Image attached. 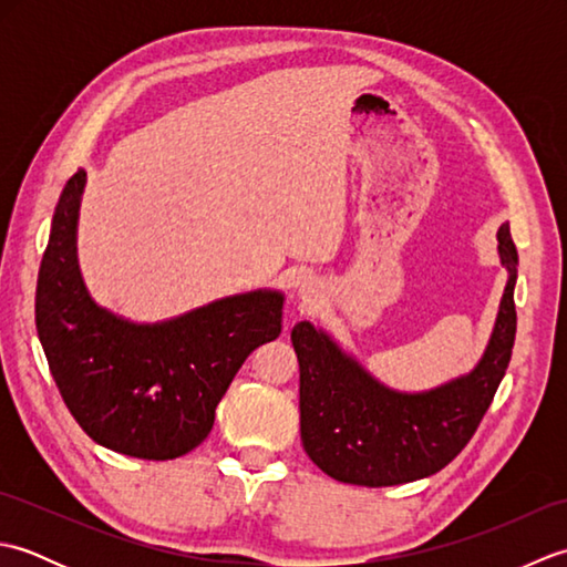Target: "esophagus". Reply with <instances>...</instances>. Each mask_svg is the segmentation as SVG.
I'll list each match as a JSON object with an SVG mask.
<instances>
[{
	"label": "esophagus",
	"instance_id": "obj_1",
	"mask_svg": "<svg viewBox=\"0 0 567 567\" xmlns=\"http://www.w3.org/2000/svg\"><path fill=\"white\" fill-rule=\"evenodd\" d=\"M297 287H299V295H302L305 299H309L311 295H315V290H311L309 282H297Z\"/></svg>",
	"mask_w": 567,
	"mask_h": 567
}]
</instances>
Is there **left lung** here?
<instances>
[{"mask_svg":"<svg viewBox=\"0 0 567 567\" xmlns=\"http://www.w3.org/2000/svg\"><path fill=\"white\" fill-rule=\"evenodd\" d=\"M499 256L509 270L485 358L470 375L421 394L382 388L309 321L292 329L299 360V431L307 455L348 485L414 483L449 465L475 436L509 368L516 336V246L499 228Z\"/></svg>","mask_w":567,"mask_h":567,"instance_id":"left-lung-1","label":"left lung"}]
</instances>
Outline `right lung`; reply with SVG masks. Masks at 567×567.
Masks as SVG:
<instances>
[{
	"label": "right lung",
	"instance_id": "add662e5",
	"mask_svg": "<svg viewBox=\"0 0 567 567\" xmlns=\"http://www.w3.org/2000/svg\"><path fill=\"white\" fill-rule=\"evenodd\" d=\"M87 173L68 179L35 285V329L70 414L116 453L173 461L209 436L216 404L258 346L282 331V295L226 297L175 321L136 327L84 292L75 256Z\"/></svg>",
	"mask_w": 567,
	"mask_h": 567
}]
</instances>
